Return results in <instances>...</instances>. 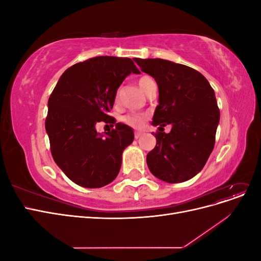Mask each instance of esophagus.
<instances>
[{
    "label": "esophagus",
    "mask_w": 261,
    "mask_h": 261,
    "mask_svg": "<svg viewBox=\"0 0 261 261\" xmlns=\"http://www.w3.org/2000/svg\"><path fill=\"white\" fill-rule=\"evenodd\" d=\"M135 138H139L141 135H143V132H140V130H135Z\"/></svg>",
    "instance_id": "34e87169"
}]
</instances>
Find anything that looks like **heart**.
I'll return each mask as SVG.
<instances>
[{
    "label": "heart",
    "instance_id": "heart-1",
    "mask_svg": "<svg viewBox=\"0 0 261 261\" xmlns=\"http://www.w3.org/2000/svg\"><path fill=\"white\" fill-rule=\"evenodd\" d=\"M151 80H152V78L147 76V75L141 76V77L139 78V82H138V83H139V86H140V88L144 90L146 84H147L149 81H151ZM121 121H122L124 124H126V125L132 126V127L139 128V127H141V126L144 125V123H145V121H146V116L143 115V114H138V113H128V114L121 116Z\"/></svg>",
    "mask_w": 261,
    "mask_h": 261
}]
</instances>
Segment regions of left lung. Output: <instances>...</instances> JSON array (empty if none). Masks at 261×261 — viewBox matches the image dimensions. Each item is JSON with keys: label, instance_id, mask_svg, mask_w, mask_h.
<instances>
[{"label": "left lung", "instance_id": "1", "mask_svg": "<svg viewBox=\"0 0 261 261\" xmlns=\"http://www.w3.org/2000/svg\"><path fill=\"white\" fill-rule=\"evenodd\" d=\"M133 60L159 88L152 125H172L169 134H154L156 145L147 154L148 168L167 183L191 179L202 170L215 147L220 121L215 90L192 67L162 59Z\"/></svg>", "mask_w": 261, "mask_h": 261}]
</instances>
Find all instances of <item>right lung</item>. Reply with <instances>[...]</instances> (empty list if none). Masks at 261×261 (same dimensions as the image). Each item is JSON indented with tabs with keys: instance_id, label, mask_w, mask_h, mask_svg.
Instances as JSON below:
<instances>
[{
	"instance_id": "right-lung-1",
	"label": "right lung",
	"mask_w": 261,
	"mask_h": 261,
	"mask_svg": "<svg viewBox=\"0 0 261 261\" xmlns=\"http://www.w3.org/2000/svg\"><path fill=\"white\" fill-rule=\"evenodd\" d=\"M132 73L140 72L128 58H92L67 68L51 93L45 118L51 153L77 185L106 186L120 172L122 153L134 140L133 129L116 123L103 138L95 124L115 123L108 113L118 87Z\"/></svg>"
}]
</instances>
